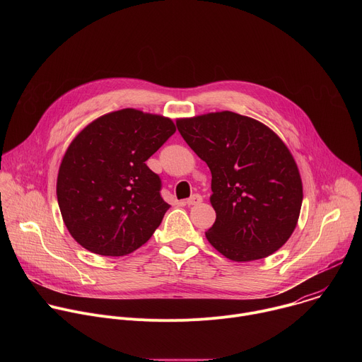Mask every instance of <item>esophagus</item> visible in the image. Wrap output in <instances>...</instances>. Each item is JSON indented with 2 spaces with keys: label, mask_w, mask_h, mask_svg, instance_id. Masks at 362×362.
I'll list each match as a JSON object with an SVG mask.
<instances>
[{
  "label": "esophagus",
  "mask_w": 362,
  "mask_h": 362,
  "mask_svg": "<svg viewBox=\"0 0 362 362\" xmlns=\"http://www.w3.org/2000/svg\"><path fill=\"white\" fill-rule=\"evenodd\" d=\"M202 200H203V197H202V196H200V194H197V193H196V194H193V196H190V197H189V199H187V200H186V204H187V206H193V204H199V203H200V202H202Z\"/></svg>",
  "instance_id": "obj_1"
}]
</instances>
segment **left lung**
<instances>
[{
	"label": "left lung",
	"instance_id": "obj_1",
	"mask_svg": "<svg viewBox=\"0 0 362 362\" xmlns=\"http://www.w3.org/2000/svg\"><path fill=\"white\" fill-rule=\"evenodd\" d=\"M176 126L212 173L211 245L236 262L276 252L292 235L302 204L300 176L284 141L232 112L180 119Z\"/></svg>",
	"mask_w": 362,
	"mask_h": 362
}]
</instances>
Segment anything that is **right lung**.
<instances>
[{
  "label": "right lung",
  "mask_w": 362,
  "mask_h": 362,
  "mask_svg": "<svg viewBox=\"0 0 362 362\" xmlns=\"http://www.w3.org/2000/svg\"><path fill=\"white\" fill-rule=\"evenodd\" d=\"M175 132L170 119L123 109L98 117L71 141L59 170L57 199L83 247L123 256L151 238L170 204L146 160Z\"/></svg>",
  "instance_id": "add662e5"
}]
</instances>
